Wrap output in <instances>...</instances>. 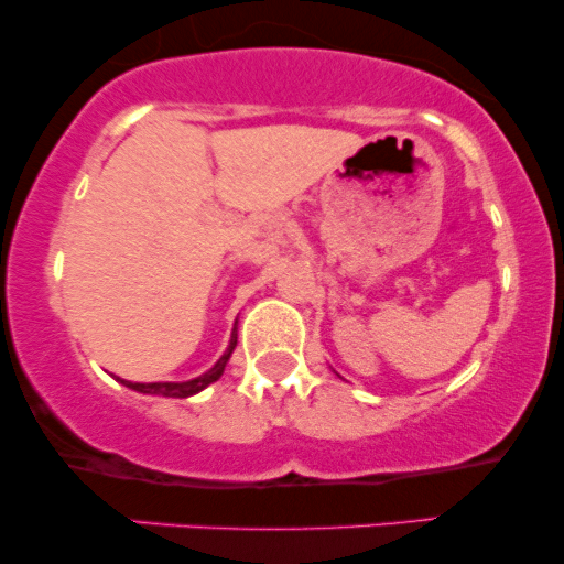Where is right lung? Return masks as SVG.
Segmentation results:
<instances>
[{"mask_svg": "<svg viewBox=\"0 0 564 564\" xmlns=\"http://www.w3.org/2000/svg\"><path fill=\"white\" fill-rule=\"evenodd\" d=\"M236 341H238V334L232 332L230 347L225 349L223 358H219L217 364L209 368V371L200 373V377L191 379V381H153V384H140V381H124V379H121V384H127L129 390H138V392H145V394H164V398H191V394L200 392L204 387H209L212 381H217L219 377H223L225 366H228V360H230V352L236 349Z\"/></svg>", "mask_w": 564, "mask_h": 564, "instance_id": "add662e5", "label": "right lung"}]
</instances>
